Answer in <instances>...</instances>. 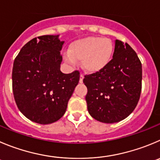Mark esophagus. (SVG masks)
I'll return each mask as SVG.
<instances>
[{
    "label": "esophagus",
    "instance_id": "esophagus-1",
    "mask_svg": "<svg viewBox=\"0 0 160 160\" xmlns=\"http://www.w3.org/2000/svg\"><path fill=\"white\" fill-rule=\"evenodd\" d=\"M84 78V76L83 74H80V83H83V80Z\"/></svg>",
    "mask_w": 160,
    "mask_h": 160
}]
</instances>
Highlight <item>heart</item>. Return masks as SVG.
Segmentation results:
<instances>
[{
	"label": "heart",
	"instance_id": "obj_1",
	"mask_svg": "<svg viewBox=\"0 0 160 160\" xmlns=\"http://www.w3.org/2000/svg\"><path fill=\"white\" fill-rule=\"evenodd\" d=\"M114 53V45L109 38L87 37L74 41L68 47L65 60L72 65L81 61L83 69L97 72L108 65Z\"/></svg>",
	"mask_w": 160,
	"mask_h": 160
}]
</instances>
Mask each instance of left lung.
Wrapping results in <instances>:
<instances>
[{
    "label": "left lung",
    "instance_id": "obj_1",
    "mask_svg": "<svg viewBox=\"0 0 160 160\" xmlns=\"http://www.w3.org/2000/svg\"><path fill=\"white\" fill-rule=\"evenodd\" d=\"M142 65L128 43L115 40L113 58L101 71L86 75L85 97L89 114L103 123H115L127 118L140 99Z\"/></svg>",
    "mask_w": 160,
    "mask_h": 160
}]
</instances>
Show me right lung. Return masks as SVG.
<instances>
[{"mask_svg":"<svg viewBox=\"0 0 160 160\" xmlns=\"http://www.w3.org/2000/svg\"><path fill=\"white\" fill-rule=\"evenodd\" d=\"M59 35H42L28 42L15 58L12 91L22 114L29 120L47 125L65 114L80 80L79 71L60 70L63 41Z\"/></svg>","mask_w":160,"mask_h":160,"instance_id":"1","label":"right lung"}]
</instances>
